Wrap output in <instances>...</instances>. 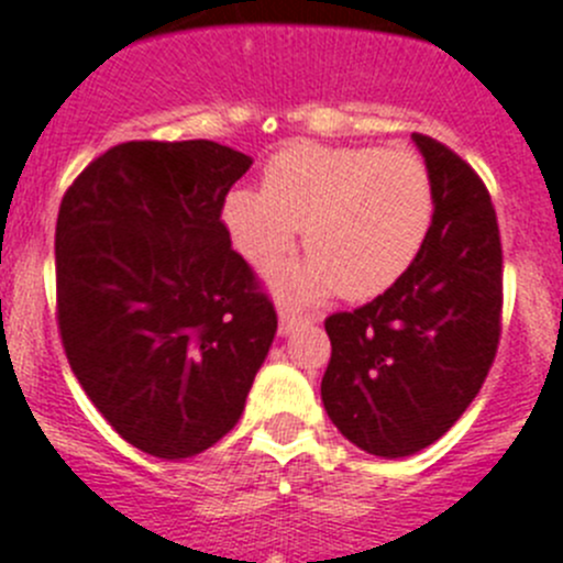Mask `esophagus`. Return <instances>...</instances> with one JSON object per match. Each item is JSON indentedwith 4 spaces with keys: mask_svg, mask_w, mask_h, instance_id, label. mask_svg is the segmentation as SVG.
I'll return each instance as SVG.
<instances>
[{
    "mask_svg": "<svg viewBox=\"0 0 563 563\" xmlns=\"http://www.w3.org/2000/svg\"><path fill=\"white\" fill-rule=\"evenodd\" d=\"M277 317H280V333L283 335H291L294 330H299L302 328V324L308 322L306 317H302V313L297 311V308H288V306H277Z\"/></svg>",
    "mask_w": 563,
    "mask_h": 563,
    "instance_id": "esophagus-1",
    "label": "esophagus"
}]
</instances>
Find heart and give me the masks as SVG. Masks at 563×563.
Listing matches in <instances>:
<instances>
[{
    "mask_svg": "<svg viewBox=\"0 0 563 563\" xmlns=\"http://www.w3.org/2000/svg\"><path fill=\"white\" fill-rule=\"evenodd\" d=\"M222 222L235 250L272 269L306 228L311 255L277 277L283 294L322 299L388 291L413 266L433 222V186L408 150L297 144L277 152L261 188H233Z\"/></svg>",
    "mask_w": 563,
    "mask_h": 563,
    "instance_id": "heart-1",
    "label": "heart"
}]
</instances>
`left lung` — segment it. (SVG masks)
I'll return each mask as SVG.
<instances>
[{
	"mask_svg": "<svg viewBox=\"0 0 563 563\" xmlns=\"http://www.w3.org/2000/svg\"><path fill=\"white\" fill-rule=\"evenodd\" d=\"M433 186V222L411 269L372 302L324 319L322 402L355 448L402 459L470 408L495 364L503 246L486 186L450 146L411 135Z\"/></svg>",
	"mask_w": 563,
	"mask_h": 563,
	"instance_id": "left-lung-1",
	"label": "left lung"
}]
</instances>
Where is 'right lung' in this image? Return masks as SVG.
<instances>
[{
	"label": "right lung",
	"mask_w": 563,
	"mask_h": 563,
	"mask_svg": "<svg viewBox=\"0 0 563 563\" xmlns=\"http://www.w3.org/2000/svg\"><path fill=\"white\" fill-rule=\"evenodd\" d=\"M250 166L217 141H128L63 194L68 366L110 428L155 459H191L230 433L275 339V306L222 222Z\"/></svg>",
	"instance_id": "add662e5"
}]
</instances>
